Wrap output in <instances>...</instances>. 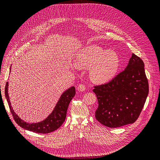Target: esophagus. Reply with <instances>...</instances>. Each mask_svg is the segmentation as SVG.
<instances>
[{
	"instance_id": "esophagus-1",
	"label": "esophagus",
	"mask_w": 160,
	"mask_h": 160,
	"mask_svg": "<svg viewBox=\"0 0 160 160\" xmlns=\"http://www.w3.org/2000/svg\"><path fill=\"white\" fill-rule=\"evenodd\" d=\"M86 88L85 86L84 85H82V84H80L78 85V87H77V89H78L79 91H84L85 90Z\"/></svg>"
}]
</instances>
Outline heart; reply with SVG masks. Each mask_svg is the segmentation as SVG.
<instances>
[{
	"label": "heart",
	"instance_id": "1",
	"mask_svg": "<svg viewBox=\"0 0 160 160\" xmlns=\"http://www.w3.org/2000/svg\"><path fill=\"white\" fill-rule=\"evenodd\" d=\"M120 57L114 50H106L93 44L77 52L74 63L79 68L90 67L91 79L97 83L107 82L117 73L120 66Z\"/></svg>",
	"mask_w": 160,
	"mask_h": 160
}]
</instances>
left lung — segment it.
Returning a JSON list of instances; mask_svg holds the SVG:
<instances>
[{
  "instance_id": "obj_1",
  "label": "left lung",
  "mask_w": 160,
  "mask_h": 160,
  "mask_svg": "<svg viewBox=\"0 0 160 160\" xmlns=\"http://www.w3.org/2000/svg\"><path fill=\"white\" fill-rule=\"evenodd\" d=\"M93 91L98 100L95 118L99 122L111 128L133 123L149 93L143 61L133 53L124 71Z\"/></svg>"
}]
</instances>
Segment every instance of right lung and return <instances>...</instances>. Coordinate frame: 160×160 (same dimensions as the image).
I'll return each instance as SVG.
<instances>
[{
	"label": "right lung",
	"mask_w": 160,
	"mask_h": 160,
	"mask_svg": "<svg viewBox=\"0 0 160 160\" xmlns=\"http://www.w3.org/2000/svg\"><path fill=\"white\" fill-rule=\"evenodd\" d=\"M8 83L7 82L4 93H5V97L9 108H10L11 112L13 116L14 121L22 128L38 133H51L61 127V125L63 123L65 120L69 105L72 98L75 95V87H71L70 88L67 89L62 93L59 101H57L54 109L52 110L51 113L46 119L38 123H29L21 119L13 111L8 96Z\"/></svg>",
	"instance_id": "right-lung-1"
}]
</instances>
